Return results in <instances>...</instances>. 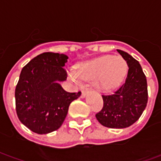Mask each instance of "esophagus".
<instances>
[{
	"instance_id": "obj_1",
	"label": "esophagus",
	"mask_w": 161,
	"mask_h": 161,
	"mask_svg": "<svg viewBox=\"0 0 161 161\" xmlns=\"http://www.w3.org/2000/svg\"><path fill=\"white\" fill-rule=\"evenodd\" d=\"M86 93H87V90H83V91H82L81 97H85V95H86Z\"/></svg>"
}]
</instances>
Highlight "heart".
Here are the masks:
<instances>
[{"label": "heart", "instance_id": "b5f03b06", "mask_svg": "<svg viewBox=\"0 0 161 161\" xmlns=\"http://www.w3.org/2000/svg\"><path fill=\"white\" fill-rule=\"evenodd\" d=\"M128 72V64L120 56L105 55L86 63L81 64L77 70H69V77L75 84L81 79L94 82L96 87L103 91H109L119 86Z\"/></svg>", "mask_w": 161, "mask_h": 161}]
</instances>
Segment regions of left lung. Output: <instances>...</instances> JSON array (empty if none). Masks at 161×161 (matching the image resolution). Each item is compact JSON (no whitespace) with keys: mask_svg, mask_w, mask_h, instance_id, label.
<instances>
[{"mask_svg":"<svg viewBox=\"0 0 161 161\" xmlns=\"http://www.w3.org/2000/svg\"><path fill=\"white\" fill-rule=\"evenodd\" d=\"M117 52L128 64V76L113 94L102 95L103 107L96 114L103 126L110 128H124L134 124L141 117L148 99L147 78L141 64L128 53Z\"/></svg>","mask_w":161,"mask_h":161,"instance_id":"1","label":"left lung"}]
</instances>
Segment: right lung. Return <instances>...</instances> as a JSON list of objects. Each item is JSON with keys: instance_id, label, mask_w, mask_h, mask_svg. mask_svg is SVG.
Wrapping results in <instances>:
<instances>
[{"instance_id": "obj_1", "label": "right lung", "mask_w": 161, "mask_h": 161, "mask_svg": "<svg viewBox=\"0 0 161 161\" xmlns=\"http://www.w3.org/2000/svg\"><path fill=\"white\" fill-rule=\"evenodd\" d=\"M65 54L44 53L23 67L15 88L18 118L31 131L46 135L63 124L70 103L81 92H67L58 84L66 80Z\"/></svg>"}]
</instances>
